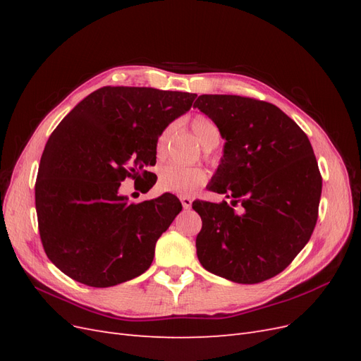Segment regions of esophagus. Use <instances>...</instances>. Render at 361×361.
<instances>
[{
  "mask_svg": "<svg viewBox=\"0 0 361 361\" xmlns=\"http://www.w3.org/2000/svg\"><path fill=\"white\" fill-rule=\"evenodd\" d=\"M180 203H182V206L185 207V209H188V207H191V204H192V199L191 197H188V195H180Z\"/></svg>",
  "mask_w": 361,
  "mask_h": 361,
  "instance_id": "1",
  "label": "esophagus"
}]
</instances>
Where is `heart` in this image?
Wrapping results in <instances>:
<instances>
[{
  "label": "heart",
  "instance_id": "heart-1",
  "mask_svg": "<svg viewBox=\"0 0 361 361\" xmlns=\"http://www.w3.org/2000/svg\"><path fill=\"white\" fill-rule=\"evenodd\" d=\"M191 129L194 135L197 137L200 143L207 147H215L220 141V129L215 125L212 118L204 114H195L191 118ZM174 134V126L169 125L161 130L155 143V154L158 159H164L169 154L171 138ZM207 180V171L202 167H187L176 162H170L162 166L159 170L158 183L161 190L178 192V194H191Z\"/></svg>",
  "mask_w": 361,
  "mask_h": 361
}]
</instances>
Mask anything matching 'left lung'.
Wrapping results in <instances>:
<instances>
[{"mask_svg":"<svg viewBox=\"0 0 361 361\" xmlns=\"http://www.w3.org/2000/svg\"><path fill=\"white\" fill-rule=\"evenodd\" d=\"M194 106L226 140L211 191L232 199L195 200L202 267L235 283L277 276L309 243L322 178L310 141L279 106L235 94H202ZM238 204L235 212L233 205Z\"/></svg>","mask_w":361,"mask_h":361,"instance_id":"obj_1","label":"left lung"}]
</instances>
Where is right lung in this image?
<instances>
[{"instance_id": "1", "label": "right lung", "mask_w": 361, "mask_h": 361, "mask_svg": "<svg viewBox=\"0 0 361 361\" xmlns=\"http://www.w3.org/2000/svg\"><path fill=\"white\" fill-rule=\"evenodd\" d=\"M194 93L150 87H102L64 117L43 150L36 211L43 248L71 279L93 288L133 280L150 267L158 238L182 204L164 192L129 203L120 182L157 176L161 130L187 113Z\"/></svg>"}]
</instances>
